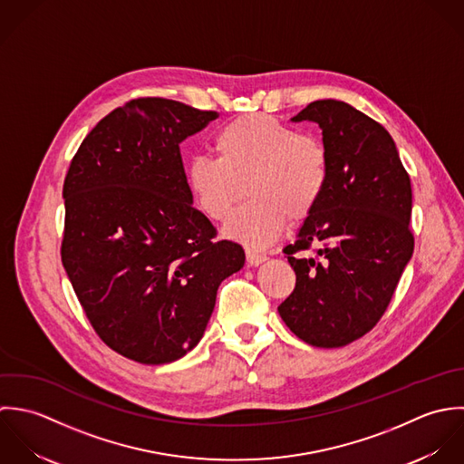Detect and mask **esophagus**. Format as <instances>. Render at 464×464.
I'll return each mask as SVG.
<instances>
[{
  "instance_id": "esophagus-1",
  "label": "esophagus",
  "mask_w": 464,
  "mask_h": 464,
  "mask_svg": "<svg viewBox=\"0 0 464 464\" xmlns=\"http://www.w3.org/2000/svg\"><path fill=\"white\" fill-rule=\"evenodd\" d=\"M246 256H247V264L253 266V267H256V266H260V264H264V262L267 260L266 255L256 253V251H253V249H247V251H246Z\"/></svg>"
}]
</instances>
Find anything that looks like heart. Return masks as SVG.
<instances>
[{
  "instance_id": "heart-1",
  "label": "heart",
  "mask_w": 464,
  "mask_h": 464,
  "mask_svg": "<svg viewBox=\"0 0 464 464\" xmlns=\"http://www.w3.org/2000/svg\"><path fill=\"white\" fill-rule=\"evenodd\" d=\"M213 150L217 160L195 158L188 165L189 193L208 218L222 222L246 186L249 200L229 218L226 233L249 247L271 246L288 220H306L323 200L330 156L315 134L253 112L222 125Z\"/></svg>"
}]
</instances>
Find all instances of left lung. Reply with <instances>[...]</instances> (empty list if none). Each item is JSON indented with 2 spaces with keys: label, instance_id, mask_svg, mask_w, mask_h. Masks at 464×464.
Here are the masks:
<instances>
[{
  "label": "left lung",
  "instance_id": "left-lung-1",
  "mask_svg": "<svg viewBox=\"0 0 464 464\" xmlns=\"http://www.w3.org/2000/svg\"><path fill=\"white\" fill-rule=\"evenodd\" d=\"M292 120L323 129L330 179L283 249L295 286L278 312L301 341L339 348L376 326L412 256L411 179L391 134L350 103L317 100ZM304 250L316 256L303 257Z\"/></svg>",
  "mask_w": 464,
  "mask_h": 464
}]
</instances>
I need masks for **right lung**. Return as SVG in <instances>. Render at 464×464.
<instances>
[{"instance_id": "right-lung-1", "label": "right lung", "mask_w": 464, "mask_h": 464, "mask_svg": "<svg viewBox=\"0 0 464 464\" xmlns=\"http://www.w3.org/2000/svg\"><path fill=\"white\" fill-rule=\"evenodd\" d=\"M218 116L141 96L103 116L64 186L61 260L96 335L141 364L181 359L202 337L240 244L191 206L179 143Z\"/></svg>"}]
</instances>
